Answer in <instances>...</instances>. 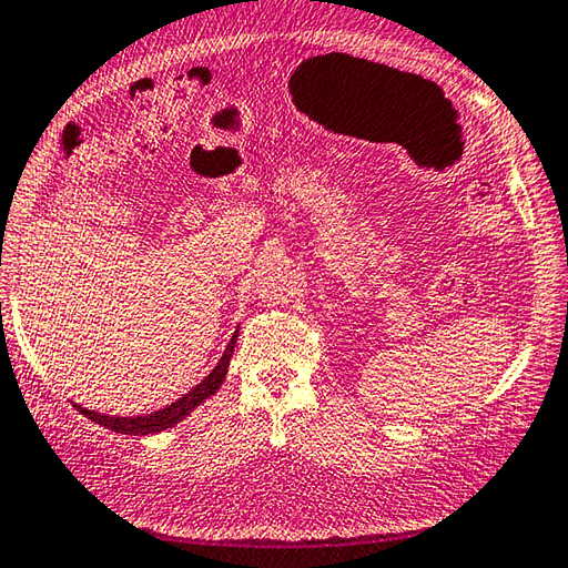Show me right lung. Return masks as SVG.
<instances>
[{
    "instance_id": "right-lung-1",
    "label": "right lung",
    "mask_w": 568,
    "mask_h": 568,
    "mask_svg": "<svg viewBox=\"0 0 568 568\" xmlns=\"http://www.w3.org/2000/svg\"><path fill=\"white\" fill-rule=\"evenodd\" d=\"M236 337H239V332L231 337L229 347H226V352H224V357L219 359V364L214 366V369H211V374L206 376V379H204L202 384H196V386L192 388V392L184 394V396L180 398V402L164 406L162 410H154V414H150V416L113 418V416L93 414V410L81 408V406H75V408L81 410L83 416L95 420L98 426L110 428V430H115V433H125V436H148V433H158V430L170 428V426H174V424H180V420H182L184 416H189V410H194L199 404H204L211 394H216V388L221 386V382H224V376H226L233 347H236Z\"/></svg>"
}]
</instances>
